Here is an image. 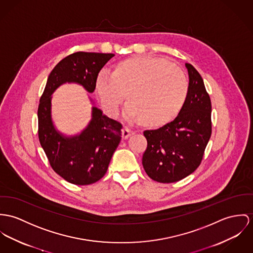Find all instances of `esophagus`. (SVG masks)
<instances>
[{
    "instance_id": "1",
    "label": "esophagus",
    "mask_w": 253,
    "mask_h": 253,
    "mask_svg": "<svg viewBox=\"0 0 253 253\" xmlns=\"http://www.w3.org/2000/svg\"><path fill=\"white\" fill-rule=\"evenodd\" d=\"M134 134H135V132L132 131V130H130V129L127 128V127H124V128L122 129V137H123L124 139L128 138L129 136H132V135H134Z\"/></svg>"
}]
</instances>
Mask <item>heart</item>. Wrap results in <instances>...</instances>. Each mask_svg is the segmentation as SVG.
I'll use <instances>...</instances> for the list:
<instances>
[{"mask_svg":"<svg viewBox=\"0 0 253 253\" xmlns=\"http://www.w3.org/2000/svg\"><path fill=\"white\" fill-rule=\"evenodd\" d=\"M94 90L108 116L117 117L125 95L129 118L158 128L179 115L189 83L184 72L169 60L140 57L117 62L111 73L99 72Z\"/></svg>","mask_w":253,"mask_h":253,"instance_id":"b5f03b06","label":"heart"}]
</instances>
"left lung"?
Masks as SVG:
<instances>
[{
    "label": "left lung",
    "mask_w": 253,
    "mask_h": 253,
    "mask_svg": "<svg viewBox=\"0 0 253 253\" xmlns=\"http://www.w3.org/2000/svg\"><path fill=\"white\" fill-rule=\"evenodd\" d=\"M189 74L186 102L173 121L157 130H146L147 148L142 166L160 183H173L192 174L201 163L212 134V105L203 79L185 63Z\"/></svg>",
    "instance_id": "obj_1"
}]
</instances>
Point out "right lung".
Wrapping results in <instances>:
<instances>
[{
    "label": "right lung",
    "instance_id": "1",
    "mask_svg": "<svg viewBox=\"0 0 253 253\" xmlns=\"http://www.w3.org/2000/svg\"><path fill=\"white\" fill-rule=\"evenodd\" d=\"M114 56L78 52L61 59L47 79L39 101L40 144L52 169L74 185H89L106 174L121 140L122 125L105 116L87 94L92 105L91 119L78 134L65 135L58 131L53 121L52 95L64 84H77L86 92L92 93L98 73Z\"/></svg>",
    "mask_w": 253,
    "mask_h": 253
}]
</instances>
